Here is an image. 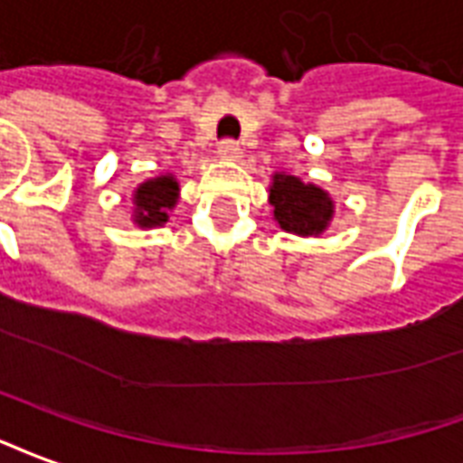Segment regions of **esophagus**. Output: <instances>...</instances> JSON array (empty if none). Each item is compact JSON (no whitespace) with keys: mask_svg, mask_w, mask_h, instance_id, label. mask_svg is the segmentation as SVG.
<instances>
[{"mask_svg":"<svg viewBox=\"0 0 463 463\" xmlns=\"http://www.w3.org/2000/svg\"><path fill=\"white\" fill-rule=\"evenodd\" d=\"M217 153L219 157H224V160H239V157H241V147H239V143L232 140V137H224V140L219 143Z\"/></svg>","mask_w":463,"mask_h":463,"instance_id":"esophagus-1","label":"esophagus"}]
</instances>
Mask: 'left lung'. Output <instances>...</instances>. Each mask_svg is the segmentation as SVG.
I'll return each mask as SVG.
<instances>
[{"mask_svg": "<svg viewBox=\"0 0 463 463\" xmlns=\"http://www.w3.org/2000/svg\"><path fill=\"white\" fill-rule=\"evenodd\" d=\"M271 204L273 219L281 229L301 236L320 234L333 217V202L328 194L313 184H303L291 175L273 177Z\"/></svg>", "mask_w": 463, "mask_h": 463, "instance_id": "1", "label": "left lung"}]
</instances>
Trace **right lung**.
Wrapping results in <instances>:
<instances>
[{
  "label": "right lung",
  "mask_w": 463,
  "mask_h": 463,
  "mask_svg": "<svg viewBox=\"0 0 463 463\" xmlns=\"http://www.w3.org/2000/svg\"><path fill=\"white\" fill-rule=\"evenodd\" d=\"M177 202V182L172 177H157L145 182L135 192V222L140 227H157L167 222V209Z\"/></svg>",
  "instance_id": "add662e5"
}]
</instances>
